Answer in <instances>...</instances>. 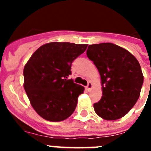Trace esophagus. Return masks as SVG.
Returning <instances> with one entry per match:
<instances>
[{"mask_svg": "<svg viewBox=\"0 0 151 151\" xmlns=\"http://www.w3.org/2000/svg\"><path fill=\"white\" fill-rule=\"evenodd\" d=\"M92 88V83L91 82H89L88 83V85L86 86V89H87L88 91H90L91 89Z\"/></svg>", "mask_w": 151, "mask_h": 151, "instance_id": "1", "label": "esophagus"}]
</instances>
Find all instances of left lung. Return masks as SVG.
<instances>
[{"label": "left lung", "mask_w": 151, "mask_h": 151, "mask_svg": "<svg viewBox=\"0 0 151 151\" xmlns=\"http://www.w3.org/2000/svg\"><path fill=\"white\" fill-rule=\"evenodd\" d=\"M87 56L101 75L103 96L94 111L106 120L126 115L141 93L144 76L139 63L127 50L112 43L89 45Z\"/></svg>", "instance_id": "8db88e82"}]
</instances>
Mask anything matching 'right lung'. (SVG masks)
I'll return each mask as SVG.
<instances>
[{"mask_svg":"<svg viewBox=\"0 0 151 151\" xmlns=\"http://www.w3.org/2000/svg\"><path fill=\"white\" fill-rule=\"evenodd\" d=\"M88 45L51 42L42 45L24 67V88L31 105L46 120L60 122L76 110L85 88L67 79L72 63Z\"/></svg>","mask_w":151,"mask_h":151,"instance_id":"1","label":"right lung"}]
</instances>
